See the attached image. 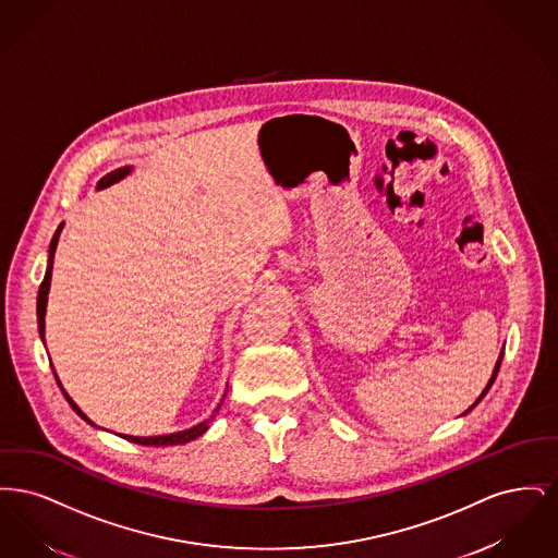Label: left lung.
Segmentation results:
<instances>
[{
	"label": "left lung",
	"instance_id": "8db88e82",
	"mask_svg": "<svg viewBox=\"0 0 558 558\" xmlns=\"http://www.w3.org/2000/svg\"><path fill=\"white\" fill-rule=\"evenodd\" d=\"M502 355H505V353H500V360H498V362H496V368H494V374H492V378H489V383H487V387H485V389H483V393H481V396H478L477 401H475V403H473V405H471V408H469V410H466V412H471V410H473V408H475V405H477L478 401H481V399L485 398V393H487V391H489V387H492V385H494V380H496V376H498V371H500V364H502ZM466 412H464V414H466Z\"/></svg>",
	"mask_w": 558,
	"mask_h": 558
}]
</instances>
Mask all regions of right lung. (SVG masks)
<instances>
[{
    "instance_id": "1",
    "label": "right lung",
    "mask_w": 558,
    "mask_h": 558,
    "mask_svg": "<svg viewBox=\"0 0 558 558\" xmlns=\"http://www.w3.org/2000/svg\"><path fill=\"white\" fill-rule=\"evenodd\" d=\"M132 173V167H121V169H114V171H110L107 173L100 182H98V190H102V187L112 186V184H117L119 180H123L125 175H130ZM60 232H62V223L58 226V230H56V234L52 236V242H50V259H48V269H46V276H44V282H41V287H39V292H37V326H39V335H41V339H44V335H46V305H48V292H50V280H52V262H53V253H56V244H58V239H60ZM46 341V339H44ZM53 376H56V372H53ZM56 383L60 385V380H58V376H56ZM60 389H62V385H60ZM62 396L66 398V401L71 403V408L80 414L81 418L85 421V423H89L92 426L94 423L83 414L80 410V405L73 401V399L69 398V393L62 389ZM226 398V396H223ZM221 403H223V399H221ZM221 403L215 408V412H213L211 416L207 418V421H203L201 425L192 426V428H186V430H180V433H169V435H157V437H133V435H121L123 439H128V441H132V444H140V446H155V448H162V446H182V444H187V441H192V439H196V437H201L209 425H211L213 418H215V414L219 412V408H221Z\"/></svg>"
}]
</instances>
